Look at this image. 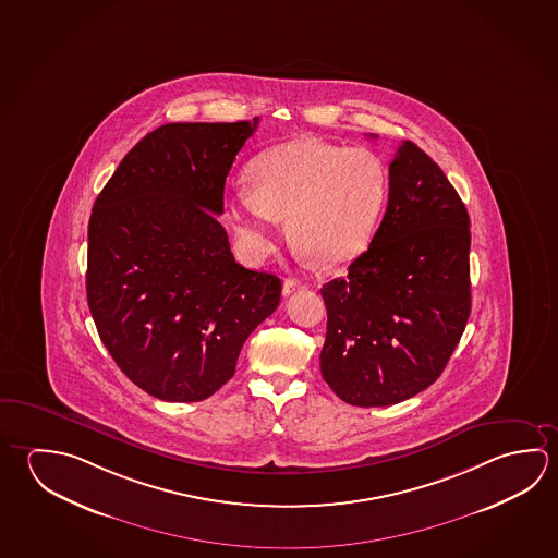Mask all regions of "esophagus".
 Segmentation results:
<instances>
[{"mask_svg":"<svg viewBox=\"0 0 558 558\" xmlns=\"http://www.w3.org/2000/svg\"><path fill=\"white\" fill-rule=\"evenodd\" d=\"M303 283L300 280H295V278H288L282 286L283 295H292L293 292H298V290H302Z\"/></svg>","mask_w":558,"mask_h":558,"instance_id":"1","label":"esophagus"}]
</instances>
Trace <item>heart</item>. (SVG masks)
Here are the masks:
<instances>
[{"label": "heart", "instance_id": "obj_1", "mask_svg": "<svg viewBox=\"0 0 558 558\" xmlns=\"http://www.w3.org/2000/svg\"><path fill=\"white\" fill-rule=\"evenodd\" d=\"M251 186L227 199L239 235L266 253L290 219L293 241L323 266L349 265L366 251L386 199L388 177L368 148L298 137L248 165Z\"/></svg>", "mask_w": 558, "mask_h": 558}]
</instances>
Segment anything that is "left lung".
Returning <instances> with one entry per match:
<instances>
[{
	"instance_id": "1",
	"label": "left lung",
	"mask_w": 558,
	"mask_h": 558,
	"mask_svg": "<svg viewBox=\"0 0 558 558\" xmlns=\"http://www.w3.org/2000/svg\"><path fill=\"white\" fill-rule=\"evenodd\" d=\"M469 211L457 190L403 141L368 251L322 288V376L342 401L393 405L439 378L469 322Z\"/></svg>"
}]
</instances>
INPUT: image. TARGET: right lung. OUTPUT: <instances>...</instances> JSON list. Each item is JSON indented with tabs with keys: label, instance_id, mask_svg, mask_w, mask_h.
<instances>
[{
	"label": "right lung",
	"instance_id": "add662e5",
	"mask_svg": "<svg viewBox=\"0 0 558 558\" xmlns=\"http://www.w3.org/2000/svg\"><path fill=\"white\" fill-rule=\"evenodd\" d=\"M256 128L255 118L155 129L92 209L89 312L119 368L158 400L216 393L280 303V278L235 263L216 217L231 165Z\"/></svg>",
	"mask_w": 558,
	"mask_h": 558
}]
</instances>
